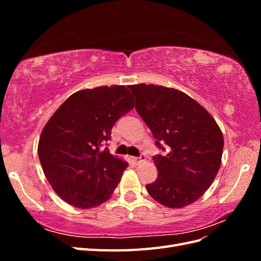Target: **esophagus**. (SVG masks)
<instances>
[{
  "mask_svg": "<svg viewBox=\"0 0 261 261\" xmlns=\"http://www.w3.org/2000/svg\"><path fill=\"white\" fill-rule=\"evenodd\" d=\"M132 162L134 163V164H136V165H138V164H140L141 162H144L145 161V155L144 154H141L140 156H138V158H132Z\"/></svg>",
  "mask_w": 261,
  "mask_h": 261,
  "instance_id": "esophagus-1",
  "label": "esophagus"
}]
</instances>
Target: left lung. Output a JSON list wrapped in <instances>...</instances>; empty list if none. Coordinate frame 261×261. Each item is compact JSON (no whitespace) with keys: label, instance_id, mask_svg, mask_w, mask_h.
Listing matches in <instances>:
<instances>
[{"label":"left lung","instance_id":"left-lung-1","mask_svg":"<svg viewBox=\"0 0 261 261\" xmlns=\"http://www.w3.org/2000/svg\"><path fill=\"white\" fill-rule=\"evenodd\" d=\"M136 111L167 154L152 159L158 177L146 188L169 208H183L206 193L221 165L224 140L209 112L188 94L152 84L132 85Z\"/></svg>","mask_w":261,"mask_h":261}]
</instances>
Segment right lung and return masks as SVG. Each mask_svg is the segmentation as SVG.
<instances>
[{"label": "right lung", "instance_id": "1", "mask_svg": "<svg viewBox=\"0 0 261 261\" xmlns=\"http://www.w3.org/2000/svg\"><path fill=\"white\" fill-rule=\"evenodd\" d=\"M134 108L126 86H101L68 97L40 135L38 155L46 179L65 202L97 207L112 196L128 163L101 146L121 116Z\"/></svg>", "mask_w": 261, "mask_h": 261}]
</instances>
